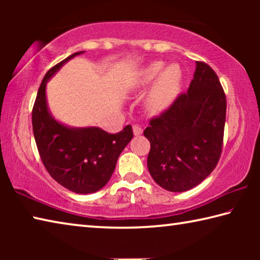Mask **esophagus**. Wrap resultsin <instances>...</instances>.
Instances as JSON below:
<instances>
[{
  "label": "esophagus",
  "instance_id": "1",
  "mask_svg": "<svg viewBox=\"0 0 260 260\" xmlns=\"http://www.w3.org/2000/svg\"><path fill=\"white\" fill-rule=\"evenodd\" d=\"M142 128H141L140 126H138V125H134L133 126V133H134V135L135 136H139V135H141L142 134Z\"/></svg>",
  "mask_w": 260,
  "mask_h": 260
}]
</instances>
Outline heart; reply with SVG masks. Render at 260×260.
<instances>
[{
    "label": "heart",
    "instance_id": "obj_1",
    "mask_svg": "<svg viewBox=\"0 0 260 260\" xmlns=\"http://www.w3.org/2000/svg\"><path fill=\"white\" fill-rule=\"evenodd\" d=\"M164 68L162 61H153L140 72L136 85L146 86L155 80L147 98V105L152 112H161L174 102L181 87L182 70L178 64Z\"/></svg>",
    "mask_w": 260,
    "mask_h": 260
}]
</instances>
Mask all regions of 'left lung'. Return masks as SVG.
Wrapping results in <instances>:
<instances>
[{
    "instance_id": "left-lung-1",
    "label": "left lung",
    "mask_w": 260,
    "mask_h": 260,
    "mask_svg": "<svg viewBox=\"0 0 260 260\" xmlns=\"http://www.w3.org/2000/svg\"><path fill=\"white\" fill-rule=\"evenodd\" d=\"M226 95L219 78L204 61H196L193 79L143 134L150 142L148 169L169 191L200 184L220 159L226 121Z\"/></svg>"
}]
</instances>
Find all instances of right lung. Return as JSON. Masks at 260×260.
Returning <instances> with one entry per match:
<instances>
[{
    "instance_id": "obj_1",
    "label": "right lung",
    "mask_w": 260,
    "mask_h": 260,
    "mask_svg": "<svg viewBox=\"0 0 260 260\" xmlns=\"http://www.w3.org/2000/svg\"><path fill=\"white\" fill-rule=\"evenodd\" d=\"M76 52L46 73L32 110V125L39 155L48 173L60 186L77 193L100 190L111 178L118 157L133 138L131 125L110 134L99 127L70 128L50 116L46 83Z\"/></svg>"
}]
</instances>
